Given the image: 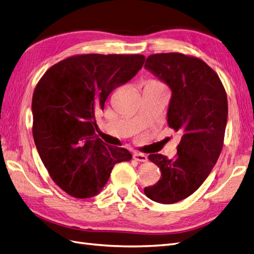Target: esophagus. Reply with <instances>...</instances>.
Returning a JSON list of instances; mask_svg holds the SVG:
<instances>
[{
  "mask_svg": "<svg viewBox=\"0 0 254 254\" xmlns=\"http://www.w3.org/2000/svg\"><path fill=\"white\" fill-rule=\"evenodd\" d=\"M133 159L135 161H139V162H147V156L144 155V153H140V152H135L133 155Z\"/></svg>",
  "mask_w": 254,
  "mask_h": 254,
  "instance_id": "obj_1",
  "label": "esophagus"
}]
</instances>
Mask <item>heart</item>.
Here are the masks:
<instances>
[{"label": "heart", "mask_w": 254, "mask_h": 254, "mask_svg": "<svg viewBox=\"0 0 254 254\" xmlns=\"http://www.w3.org/2000/svg\"><path fill=\"white\" fill-rule=\"evenodd\" d=\"M149 82H157V81H155V80H151V81H149Z\"/></svg>", "instance_id": "b5f03b06"}]
</instances>
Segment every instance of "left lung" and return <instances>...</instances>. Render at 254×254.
Returning <instances> with one entry per match:
<instances>
[{"instance_id":"1","label":"left lung","mask_w":254,"mask_h":254,"mask_svg":"<svg viewBox=\"0 0 254 254\" xmlns=\"http://www.w3.org/2000/svg\"><path fill=\"white\" fill-rule=\"evenodd\" d=\"M144 67L172 90L167 123L181 133L175 159L149 155L161 178L144 193L153 201L171 204L197 190L216 164L227 126V94L218 75L196 57L155 54Z\"/></svg>"}]
</instances>
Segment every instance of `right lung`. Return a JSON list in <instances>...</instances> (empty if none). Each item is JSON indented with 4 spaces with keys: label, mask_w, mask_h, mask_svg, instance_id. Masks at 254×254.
<instances>
[{
    "label": "right lung",
    "mask_w": 254,
    "mask_h": 254,
    "mask_svg": "<svg viewBox=\"0 0 254 254\" xmlns=\"http://www.w3.org/2000/svg\"><path fill=\"white\" fill-rule=\"evenodd\" d=\"M144 61L143 55L72 56L51 66L38 82L32 102L34 141L52 179L68 195L96 196L113 166L131 160L127 149L97 136L95 114Z\"/></svg>",
    "instance_id": "add662e5"
}]
</instances>
